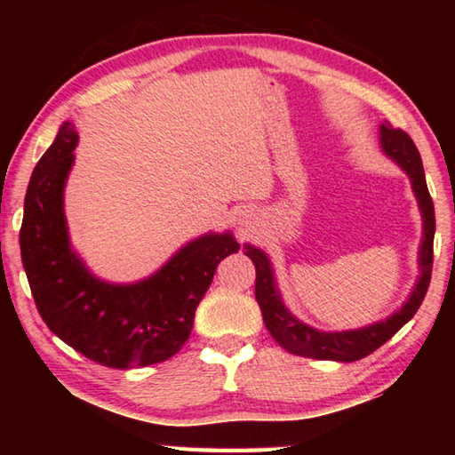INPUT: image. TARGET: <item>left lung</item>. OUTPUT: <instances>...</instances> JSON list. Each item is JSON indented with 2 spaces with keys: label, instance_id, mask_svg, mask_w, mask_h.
Instances as JSON below:
<instances>
[{
  "label": "left lung",
  "instance_id": "1",
  "mask_svg": "<svg viewBox=\"0 0 455 455\" xmlns=\"http://www.w3.org/2000/svg\"><path fill=\"white\" fill-rule=\"evenodd\" d=\"M381 148L395 160V163L410 174L413 192L418 196L419 209L423 214V243L419 251V267L421 276L411 292L410 301L389 319L381 323H373L365 329L343 331V333H323L305 323L297 321L284 309L279 291L275 287L273 271L268 265V259L263 251L255 246H244V255L249 257L257 268L255 297L263 313V321L268 333L275 337V341L287 349L292 355H301L309 359H327V361H357L367 357L369 353L379 349L385 341H389L415 313L426 297L429 281H431V265H434V233H435V212L434 200L429 196L426 174L418 148H415L410 134L403 130L394 128L391 124L381 126Z\"/></svg>",
  "mask_w": 455,
  "mask_h": 455
}]
</instances>
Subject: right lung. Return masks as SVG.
I'll list each match as a JSON object with an SVG mask.
<instances>
[{
	"mask_svg": "<svg viewBox=\"0 0 455 455\" xmlns=\"http://www.w3.org/2000/svg\"><path fill=\"white\" fill-rule=\"evenodd\" d=\"M76 142L64 122L28 184L20 249L36 307L52 333L90 361L112 369L160 363L187 343L219 263L241 244L228 233L206 235L142 283L98 281L68 241L64 184Z\"/></svg>",
	"mask_w": 455,
	"mask_h": 455,
	"instance_id": "obj_1",
	"label": "right lung"
}]
</instances>
